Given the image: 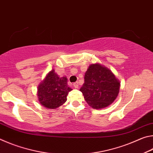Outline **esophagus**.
<instances>
[{"instance_id":"34e87169","label":"esophagus","mask_w":153,"mask_h":153,"mask_svg":"<svg viewBox=\"0 0 153 153\" xmlns=\"http://www.w3.org/2000/svg\"><path fill=\"white\" fill-rule=\"evenodd\" d=\"M73 86H74V88H78V82L74 83Z\"/></svg>"}]
</instances>
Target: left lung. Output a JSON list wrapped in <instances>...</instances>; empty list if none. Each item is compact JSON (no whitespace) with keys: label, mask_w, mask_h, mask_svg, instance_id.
<instances>
[{"label":"left lung","mask_w":153,"mask_h":153,"mask_svg":"<svg viewBox=\"0 0 153 153\" xmlns=\"http://www.w3.org/2000/svg\"><path fill=\"white\" fill-rule=\"evenodd\" d=\"M120 82L109 69L100 64L90 65L80 91L90 107L99 109L113 103L120 91Z\"/></svg>","instance_id":"1"}]
</instances>
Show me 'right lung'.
<instances>
[{
	"mask_svg": "<svg viewBox=\"0 0 153 153\" xmlns=\"http://www.w3.org/2000/svg\"><path fill=\"white\" fill-rule=\"evenodd\" d=\"M71 90L67 86L65 77H59L52 70L38 86V99L44 107L54 109L65 102L67 96Z\"/></svg>",
	"mask_w": 153,
	"mask_h": 153,
	"instance_id": "right-lung-1",
	"label": "right lung"
}]
</instances>
